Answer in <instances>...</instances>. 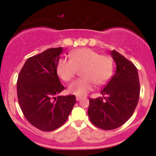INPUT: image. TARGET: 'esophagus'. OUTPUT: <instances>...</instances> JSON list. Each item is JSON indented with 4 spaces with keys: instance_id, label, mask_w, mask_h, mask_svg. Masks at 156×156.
I'll return each instance as SVG.
<instances>
[{
    "instance_id": "34e87169",
    "label": "esophagus",
    "mask_w": 156,
    "mask_h": 156,
    "mask_svg": "<svg viewBox=\"0 0 156 156\" xmlns=\"http://www.w3.org/2000/svg\"><path fill=\"white\" fill-rule=\"evenodd\" d=\"M80 99H81V97H79V96H77L76 97V101H79Z\"/></svg>"
}]
</instances>
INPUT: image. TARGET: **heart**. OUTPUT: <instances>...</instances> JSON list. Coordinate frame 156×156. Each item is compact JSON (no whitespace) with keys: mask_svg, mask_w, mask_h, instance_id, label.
I'll use <instances>...</instances> for the list:
<instances>
[{"mask_svg":"<svg viewBox=\"0 0 156 156\" xmlns=\"http://www.w3.org/2000/svg\"><path fill=\"white\" fill-rule=\"evenodd\" d=\"M69 59L61 58L57 62L55 72L62 80L69 82L80 70L78 78L69 84L68 92L78 96L86 95L94 84L106 83L114 73V61L108 55L99 54L90 48H78L70 52Z\"/></svg>","mask_w":156,"mask_h":156,"instance_id":"heart-1","label":"heart"}]
</instances>
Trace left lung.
I'll list each match as a JSON object with an SVG mask.
<instances>
[{"label":"left lung","instance_id":"1","mask_svg":"<svg viewBox=\"0 0 156 156\" xmlns=\"http://www.w3.org/2000/svg\"><path fill=\"white\" fill-rule=\"evenodd\" d=\"M111 55L117 70L101 91L103 98H89L88 109L91 122L103 130L116 129L126 122L133 115L140 94L136 66L114 50Z\"/></svg>","mask_w":156,"mask_h":156}]
</instances>
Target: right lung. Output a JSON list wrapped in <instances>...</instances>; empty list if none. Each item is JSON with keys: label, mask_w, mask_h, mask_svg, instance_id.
I'll return each instance as SVG.
<instances>
[{"label": "right lung", "mask_w": 156, "mask_h": 156, "mask_svg": "<svg viewBox=\"0 0 156 156\" xmlns=\"http://www.w3.org/2000/svg\"><path fill=\"white\" fill-rule=\"evenodd\" d=\"M62 47L50 48L28 58L19 73L17 93L26 119L42 131L65 123L76 103L74 94L59 96L64 87L55 72Z\"/></svg>", "instance_id": "add662e5"}]
</instances>
